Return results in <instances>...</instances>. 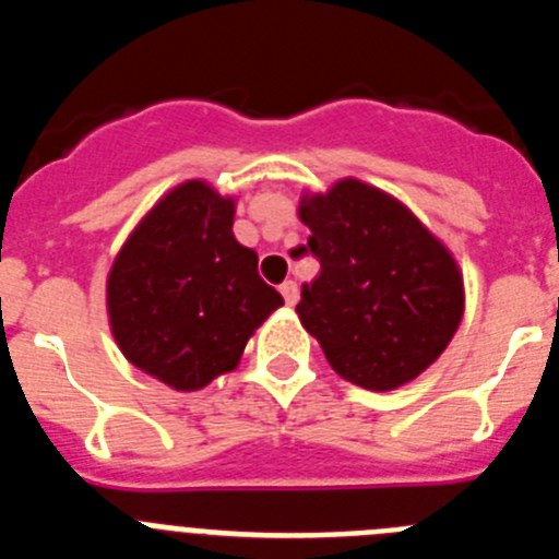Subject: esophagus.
I'll return each instance as SVG.
<instances>
[{"label": "esophagus", "instance_id": "obj_1", "mask_svg": "<svg viewBox=\"0 0 559 559\" xmlns=\"http://www.w3.org/2000/svg\"><path fill=\"white\" fill-rule=\"evenodd\" d=\"M280 294H283V299L290 305V308H294V305L299 302V288H296L294 280H285V283L280 285Z\"/></svg>", "mask_w": 559, "mask_h": 559}]
</instances>
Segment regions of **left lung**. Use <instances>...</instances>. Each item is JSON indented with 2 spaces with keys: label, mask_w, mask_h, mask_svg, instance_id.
<instances>
[{
  "label": "left lung",
  "mask_w": 559,
  "mask_h": 559,
  "mask_svg": "<svg viewBox=\"0 0 559 559\" xmlns=\"http://www.w3.org/2000/svg\"><path fill=\"white\" fill-rule=\"evenodd\" d=\"M299 221L322 263L296 305L302 328L355 386L392 392L412 383L462 324L456 257L403 201L360 179L305 192Z\"/></svg>",
  "instance_id": "left-lung-1"
}]
</instances>
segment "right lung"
I'll return each instance as SVG.
<instances>
[{"mask_svg":"<svg viewBox=\"0 0 559 559\" xmlns=\"http://www.w3.org/2000/svg\"><path fill=\"white\" fill-rule=\"evenodd\" d=\"M235 206L210 181H181L142 215L108 271L117 347L176 392H199L231 372L283 305L257 274V251L237 243Z\"/></svg>","mask_w":559,"mask_h":559,"instance_id":"obj_1","label":"right lung"}]
</instances>
